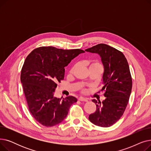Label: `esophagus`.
Returning a JSON list of instances; mask_svg holds the SVG:
<instances>
[{
  "instance_id": "obj_1",
  "label": "esophagus",
  "mask_w": 151,
  "mask_h": 151,
  "mask_svg": "<svg viewBox=\"0 0 151 151\" xmlns=\"http://www.w3.org/2000/svg\"><path fill=\"white\" fill-rule=\"evenodd\" d=\"M78 100H80V101H88V100L86 98H84V97H82L79 98Z\"/></svg>"
}]
</instances>
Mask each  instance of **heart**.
Masks as SVG:
<instances>
[{
  "label": "heart",
  "mask_w": 151,
  "mask_h": 151,
  "mask_svg": "<svg viewBox=\"0 0 151 151\" xmlns=\"http://www.w3.org/2000/svg\"><path fill=\"white\" fill-rule=\"evenodd\" d=\"M89 68H96V67H100L102 68L101 65L99 62H98L97 61H91V62H89ZM78 67V65L76 64L75 65L73 66V67L71 68L70 70V73L72 74L74 71L75 70V69L76 68V67Z\"/></svg>",
  "instance_id": "heart-1"
}]
</instances>
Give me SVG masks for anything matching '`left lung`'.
I'll list each match as a JSON object with an SVG mask.
<instances>
[{
  "instance_id": "8db88e82",
  "label": "left lung",
  "mask_w": 151,
  "mask_h": 151,
  "mask_svg": "<svg viewBox=\"0 0 151 151\" xmlns=\"http://www.w3.org/2000/svg\"><path fill=\"white\" fill-rule=\"evenodd\" d=\"M85 51L98 54L101 58L104 67L101 91L106 97L101 103L92 100L97 109L89 119L95 125L108 127L119 120L129 103L132 88L129 63L122 52L106 44H99Z\"/></svg>"
}]
</instances>
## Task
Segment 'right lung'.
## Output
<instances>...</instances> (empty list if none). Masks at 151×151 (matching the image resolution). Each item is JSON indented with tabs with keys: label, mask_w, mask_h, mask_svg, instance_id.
Wrapping results in <instances>:
<instances>
[{
	"label": "right lung",
	"mask_w": 151,
	"mask_h": 151,
	"mask_svg": "<svg viewBox=\"0 0 151 151\" xmlns=\"http://www.w3.org/2000/svg\"><path fill=\"white\" fill-rule=\"evenodd\" d=\"M84 51L62 50L52 46L40 47L26 58L21 73L29 109L35 119L45 127H52L67 117L76 98L55 97L57 84L64 79L65 67L71 60Z\"/></svg>",
	"instance_id": "right-lung-1"
}]
</instances>
